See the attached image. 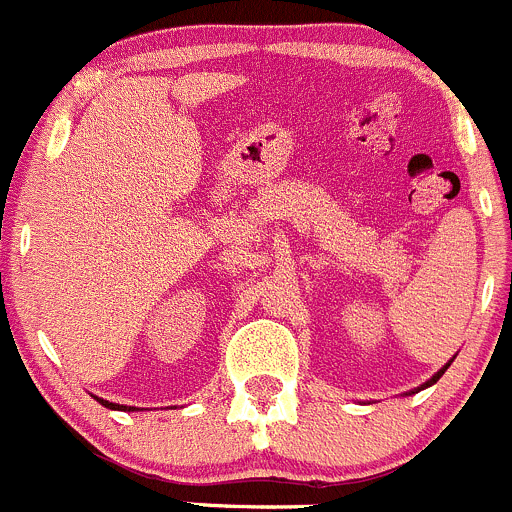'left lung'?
Listing matches in <instances>:
<instances>
[{"mask_svg": "<svg viewBox=\"0 0 512 512\" xmlns=\"http://www.w3.org/2000/svg\"><path fill=\"white\" fill-rule=\"evenodd\" d=\"M448 366H450V361H448V363H445V366H443V368H440V371H438V373H435V376H433V378H430V381H426V383H423V386H421V388H416V391H411V393H418V391H423V388L433 386V383H435V381H438V378H440V376H443V373H445V371H448Z\"/></svg>", "mask_w": 512, "mask_h": 512, "instance_id": "1", "label": "left lung"}]
</instances>
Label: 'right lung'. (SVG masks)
Masks as SVG:
<instances>
[{
	"label": "right lung",
	"instance_id": "right-lung-1",
	"mask_svg": "<svg viewBox=\"0 0 512 512\" xmlns=\"http://www.w3.org/2000/svg\"><path fill=\"white\" fill-rule=\"evenodd\" d=\"M96 401H99L104 408H111V411H136L134 406H119V403H109L104 401V398H96Z\"/></svg>",
	"mask_w": 512,
	"mask_h": 512
}]
</instances>
